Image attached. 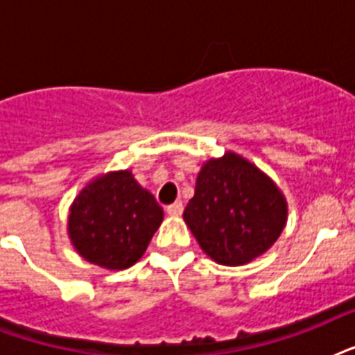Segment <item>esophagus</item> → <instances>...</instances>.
Instances as JSON below:
<instances>
[{
    "instance_id": "34e87169",
    "label": "esophagus",
    "mask_w": 355,
    "mask_h": 355,
    "mask_svg": "<svg viewBox=\"0 0 355 355\" xmlns=\"http://www.w3.org/2000/svg\"><path fill=\"white\" fill-rule=\"evenodd\" d=\"M182 210H184V206H182V202H180V200H177V202H173V205H169L166 208L167 214H169V216H173V217L180 216V214H182Z\"/></svg>"
}]
</instances>
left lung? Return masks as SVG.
Returning a JSON list of instances; mask_svg holds the SVG:
<instances>
[{
	"label": "left lung",
	"mask_w": 355,
	"mask_h": 355,
	"mask_svg": "<svg viewBox=\"0 0 355 355\" xmlns=\"http://www.w3.org/2000/svg\"><path fill=\"white\" fill-rule=\"evenodd\" d=\"M184 221L221 265H245L267 252L287 221V202L263 171L236 153L202 166Z\"/></svg>",
	"instance_id": "8db88e82"
}]
</instances>
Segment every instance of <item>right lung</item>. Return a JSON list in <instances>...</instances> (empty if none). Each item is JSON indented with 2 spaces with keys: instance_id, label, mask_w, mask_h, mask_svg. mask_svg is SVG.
I'll list each match as a JSON object with an SVG mask.
<instances>
[{
  "instance_id": "right-lung-1",
  "label": "right lung",
  "mask_w": 355,
  "mask_h": 355,
  "mask_svg": "<svg viewBox=\"0 0 355 355\" xmlns=\"http://www.w3.org/2000/svg\"><path fill=\"white\" fill-rule=\"evenodd\" d=\"M164 210L130 171L94 178L69 208L68 234L75 250L103 269H127L147 250Z\"/></svg>"
}]
</instances>
